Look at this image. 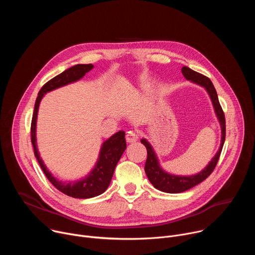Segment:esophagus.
<instances>
[{"label": "esophagus", "instance_id": "esophagus-1", "mask_svg": "<svg viewBox=\"0 0 255 255\" xmlns=\"http://www.w3.org/2000/svg\"><path fill=\"white\" fill-rule=\"evenodd\" d=\"M139 138V135L136 131H129L127 134H126V141L128 143H133L135 141H137Z\"/></svg>", "mask_w": 255, "mask_h": 255}]
</instances>
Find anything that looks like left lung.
<instances>
[{
    "mask_svg": "<svg viewBox=\"0 0 255 255\" xmlns=\"http://www.w3.org/2000/svg\"><path fill=\"white\" fill-rule=\"evenodd\" d=\"M181 72H183L184 77L192 81L193 83H196L202 87H204L208 94L210 95V98L212 100V103L214 105V109L216 115L218 117V120L220 122L221 129H222V137H221V145L220 148L216 153V155L213 157V159L210 161V163L203 169L201 172L195 174V175H190V176H181V175H172L164 170L161 169L159 166L157 157L155 155V152L153 148L151 147V145L146 139H141V143L146 147L147 150V159L146 162H145V173H146L148 179L150 183L154 186L155 189L164 192V193H170V194H176V193H181L188 191L189 189L199 185L200 183L204 179H206L215 169L218 160H219L225 137H226V121H225V115L222 110V107L219 103V100H218L217 92L214 88L213 83L209 78L206 76L199 74V72L191 69L188 66H184L181 68Z\"/></svg>",
    "mask_w": 255,
    "mask_h": 255,
    "instance_id": "1",
    "label": "left lung"
}]
</instances>
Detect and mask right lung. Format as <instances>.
<instances>
[{
	"label": "right lung",
	"instance_id": "add662e5",
	"mask_svg": "<svg viewBox=\"0 0 255 255\" xmlns=\"http://www.w3.org/2000/svg\"><path fill=\"white\" fill-rule=\"evenodd\" d=\"M93 67L94 65L91 63L77 64L64 70L58 76L48 81L38 93V97L35 102L31 122V142L33 145L34 154L36 158H37L38 163L42 168L44 174L58 191L69 197L77 199L93 198L103 194L107 190V188L111 183L115 167L126 149L125 132L121 130L103 143L99 160L89 176H87L83 180L76 181V183H62V181H59L54 176H52V174L47 170L46 166L44 165L42 159L39 156L37 147H36V119H37L38 107L44 94L59 87L79 81Z\"/></svg>",
	"mask_w": 255,
	"mask_h": 255
}]
</instances>
